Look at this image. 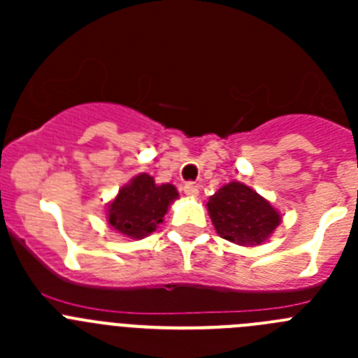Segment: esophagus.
Segmentation results:
<instances>
[{
	"mask_svg": "<svg viewBox=\"0 0 358 358\" xmlns=\"http://www.w3.org/2000/svg\"><path fill=\"white\" fill-rule=\"evenodd\" d=\"M185 194L188 195V197H197L199 195V185L197 182H186L185 185Z\"/></svg>",
	"mask_w": 358,
	"mask_h": 358,
	"instance_id": "1",
	"label": "esophagus"
}]
</instances>
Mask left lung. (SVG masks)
<instances>
[{
    "label": "left lung",
    "instance_id": "left-lung-1",
    "mask_svg": "<svg viewBox=\"0 0 358 358\" xmlns=\"http://www.w3.org/2000/svg\"><path fill=\"white\" fill-rule=\"evenodd\" d=\"M208 211L218 235L240 245H260L281 220L271 202L242 182H229L211 195Z\"/></svg>",
    "mask_w": 358,
    "mask_h": 358
}]
</instances>
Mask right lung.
<instances>
[{
  "label": "right lung",
  "instance_id": "right-lung-1",
  "mask_svg": "<svg viewBox=\"0 0 358 358\" xmlns=\"http://www.w3.org/2000/svg\"><path fill=\"white\" fill-rule=\"evenodd\" d=\"M179 197L176 186L156 185L148 173L136 176L120 189L109 204L107 218L118 233L129 238H145L163 222L169 206Z\"/></svg>",
  "mask_w": 358,
  "mask_h": 358
}]
</instances>
